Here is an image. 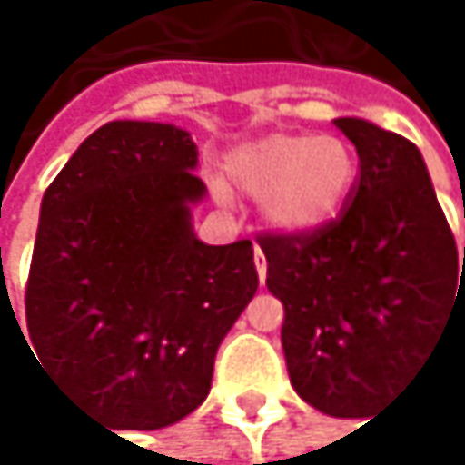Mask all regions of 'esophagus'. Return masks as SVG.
Returning <instances> with one entry per match:
<instances>
[{"mask_svg": "<svg viewBox=\"0 0 465 465\" xmlns=\"http://www.w3.org/2000/svg\"><path fill=\"white\" fill-rule=\"evenodd\" d=\"M253 262H256L259 281L264 283V278H267V259H264V253H262V248H259V245H256V251H253Z\"/></svg>", "mask_w": 465, "mask_h": 465, "instance_id": "1", "label": "esophagus"}]
</instances>
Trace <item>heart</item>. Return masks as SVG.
<instances>
[{
	"mask_svg": "<svg viewBox=\"0 0 465 465\" xmlns=\"http://www.w3.org/2000/svg\"><path fill=\"white\" fill-rule=\"evenodd\" d=\"M225 179L262 201L264 220L283 234H309L341 209L352 179V148L333 134H267L225 159Z\"/></svg>",
	"mask_w": 465,
	"mask_h": 465,
	"instance_id": "obj_1",
	"label": "heart"
}]
</instances>
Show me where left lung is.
I'll return each instance as SVG.
<instances>
[{"instance_id":"1","label":"left lung","mask_w":465,"mask_h":465,"mask_svg":"<svg viewBox=\"0 0 465 465\" xmlns=\"http://www.w3.org/2000/svg\"><path fill=\"white\" fill-rule=\"evenodd\" d=\"M333 124L358 151L350 201L309 234H262L259 245L283 303L294 391L328 416L367 419L465 314V248L411 140L361 118Z\"/></svg>"}]
</instances>
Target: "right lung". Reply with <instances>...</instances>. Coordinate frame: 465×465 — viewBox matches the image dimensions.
I'll list each match as a JSON object with an SVG mask.
<instances>
[{
  "instance_id": "1",
  "label": "right lung",
  "mask_w": 465,
  "mask_h": 465,
  "mask_svg": "<svg viewBox=\"0 0 465 465\" xmlns=\"http://www.w3.org/2000/svg\"><path fill=\"white\" fill-rule=\"evenodd\" d=\"M198 148L173 124L110 121L41 201L29 350L95 419L159 430L212 389L214 355L259 289L251 240L206 245ZM26 341V339H24Z\"/></svg>"
}]
</instances>
